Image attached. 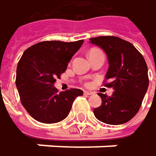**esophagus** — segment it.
<instances>
[{
  "instance_id": "34e87169",
  "label": "esophagus",
  "mask_w": 156,
  "mask_h": 156,
  "mask_svg": "<svg viewBox=\"0 0 156 156\" xmlns=\"http://www.w3.org/2000/svg\"><path fill=\"white\" fill-rule=\"evenodd\" d=\"M83 94H84L85 96H90V95H93L94 93L91 92V91H87V90H85V91H83Z\"/></svg>"
}]
</instances>
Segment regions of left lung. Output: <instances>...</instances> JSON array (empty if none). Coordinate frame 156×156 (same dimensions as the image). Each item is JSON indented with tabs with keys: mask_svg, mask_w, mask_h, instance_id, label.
I'll return each mask as SVG.
<instances>
[{
	"mask_svg": "<svg viewBox=\"0 0 156 156\" xmlns=\"http://www.w3.org/2000/svg\"><path fill=\"white\" fill-rule=\"evenodd\" d=\"M90 43L107 55L109 68L105 85L114 90L111 97L98 93L101 105L94 109L96 118L108 125H122L136 115L149 87L148 68L136 47L114 36L91 38Z\"/></svg>",
	"mask_w": 156,
	"mask_h": 156,
	"instance_id": "1",
	"label": "left lung"
}]
</instances>
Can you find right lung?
I'll list each match as a JSON object with an SVG mask.
<instances>
[{"mask_svg":"<svg viewBox=\"0 0 156 156\" xmlns=\"http://www.w3.org/2000/svg\"><path fill=\"white\" fill-rule=\"evenodd\" d=\"M83 43V40L41 42L23 53L16 68V84L22 105L35 120L44 124L62 121L75 98L83 94L77 88L58 92L54 85Z\"/></svg>","mask_w":156,"mask_h":156,"instance_id":"right-lung-1","label":"right lung"}]
</instances>
